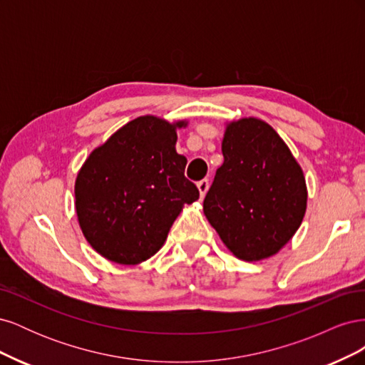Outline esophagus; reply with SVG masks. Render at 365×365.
I'll list each match as a JSON object with an SVG mask.
<instances>
[{
  "label": "esophagus",
  "mask_w": 365,
  "mask_h": 365,
  "mask_svg": "<svg viewBox=\"0 0 365 365\" xmlns=\"http://www.w3.org/2000/svg\"><path fill=\"white\" fill-rule=\"evenodd\" d=\"M197 189H200V195H201V200L205 196L207 190H208V180H201L197 182Z\"/></svg>",
  "instance_id": "esophagus-1"
}]
</instances>
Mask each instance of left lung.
<instances>
[{"label": "left lung", "mask_w": 365, "mask_h": 365, "mask_svg": "<svg viewBox=\"0 0 365 365\" xmlns=\"http://www.w3.org/2000/svg\"><path fill=\"white\" fill-rule=\"evenodd\" d=\"M222 155L204 200L208 222L236 257H271L292 239L306 213L300 164L277 132L252 117L227 126Z\"/></svg>", "instance_id": "8db88e82"}]
</instances>
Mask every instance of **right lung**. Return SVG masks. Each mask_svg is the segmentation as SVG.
<instances>
[{
	"mask_svg": "<svg viewBox=\"0 0 365 365\" xmlns=\"http://www.w3.org/2000/svg\"><path fill=\"white\" fill-rule=\"evenodd\" d=\"M153 115L129 121L94 149L77 173L76 213L85 239L120 264L152 257L184 204L200 197L175 149L176 128Z\"/></svg>",
	"mask_w": 365,
	"mask_h": 365,
	"instance_id": "1",
	"label": "right lung"
}]
</instances>
